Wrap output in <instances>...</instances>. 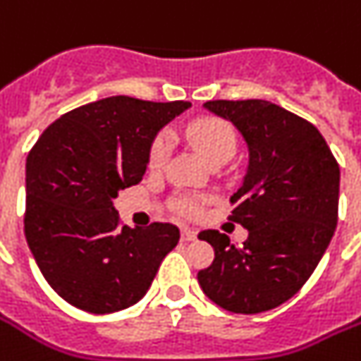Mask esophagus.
Returning a JSON list of instances; mask_svg holds the SVG:
<instances>
[{
	"mask_svg": "<svg viewBox=\"0 0 361 361\" xmlns=\"http://www.w3.org/2000/svg\"><path fill=\"white\" fill-rule=\"evenodd\" d=\"M180 238H183V241H193L197 240V232L193 231V228L184 227L183 231H180Z\"/></svg>",
	"mask_w": 361,
	"mask_h": 361,
	"instance_id": "esophagus-1",
	"label": "esophagus"
}]
</instances>
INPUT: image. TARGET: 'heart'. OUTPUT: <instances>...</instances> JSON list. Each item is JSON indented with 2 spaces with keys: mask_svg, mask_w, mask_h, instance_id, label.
<instances>
[{
  "mask_svg": "<svg viewBox=\"0 0 361 361\" xmlns=\"http://www.w3.org/2000/svg\"><path fill=\"white\" fill-rule=\"evenodd\" d=\"M188 142L193 145L204 162L212 164L217 160H228L236 149V136L227 121L217 118H201L195 120L186 129ZM169 153V144L166 136H159L151 145L149 153V164L153 168L162 166ZM178 212L186 216H195L199 212V201L192 197H180L177 201Z\"/></svg>",
  "mask_w": 361,
  "mask_h": 361,
  "instance_id": "1",
  "label": "heart"
}]
</instances>
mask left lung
I'll return each instance as SVG.
<instances>
[{"instance_id":"left-lung-1","label":"left lung","mask_w":361,"mask_h":361,"mask_svg":"<svg viewBox=\"0 0 361 361\" xmlns=\"http://www.w3.org/2000/svg\"><path fill=\"white\" fill-rule=\"evenodd\" d=\"M245 140L249 166L228 219L249 231L243 247L199 232L214 262L197 273L208 299L232 314H260L291 299L323 258L338 225L339 166L310 121L264 99L208 101Z\"/></svg>"}]
</instances>
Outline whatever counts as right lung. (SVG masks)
I'll use <instances>...</instances> for the list:
<instances>
[{
    "mask_svg": "<svg viewBox=\"0 0 361 361\" xmlns=\"http://www.w3.org/2000/svg\"><path fill=\"white\" fill-rule=\"evenodd\" d=\"M192 103L114 95L47 127L25 162V227L42 275L90 314L136 305L178 243L171 223L120 227L114 199L142 180L154 138Z\"/></svg>",
    "mask_w": 361,
    "mask_h": 361,
    "instance_id": "obj_1",
    "label": "right lung"
}]
</instances>
